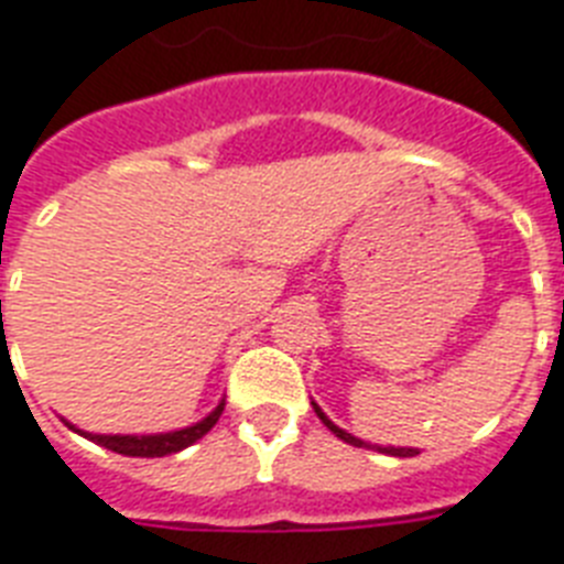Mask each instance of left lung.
Returning a JSON list of instances; mask_svg holds the SVG:
<instances>
[{"instance_id":"obj_1","label":"left lung","mask_w":564,"mask_h":564,"mask_svg":"<svg viewBox=\"0 0 564 564\" xmlns=\"http://www.w3.org/2000/svg\"><path fill=\"white\" fill-rule=\"evenodd\" d=\"M315 414H318V420H322L324 425H327L329 432L336 434L338 441H345V443H350V446H365V443L359 441V437H354V434H347L345 429H338L336 423H329L327 416H324V411L318 409V405H315ZM382 452H388V455H393V457H414V455H420V452H416V448H393V446H388V448H382Z\"/></svg>"}]
</instances>
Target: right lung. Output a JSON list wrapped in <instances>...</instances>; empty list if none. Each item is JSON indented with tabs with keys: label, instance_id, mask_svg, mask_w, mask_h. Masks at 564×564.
<instances>
[{
	"label": "right lung",
	"instance_id": "1",
	"mask_svg": "<svg viewBox=\"0 0 564 564\" xmlns=\"http://www.w3.org/2000/svg\"><path fill=\"white\" fill-rule=\"evenodd\" d=\"M223 405L226 402H219L217 409L210 411L208 416H205L203 423L191 425V429H182V432H171V434H150V437H121V434H86L80 432L84 437H89V441H95L98 446H107L112 448V452H118V455H130V457H164V455H173V452H182V448H187L191 443H196L203 434H208L214 425H217L219 414H223Z\"/></svg>",
	"mask_w": 564,
	"mask_h": 564
}]
</instances>
